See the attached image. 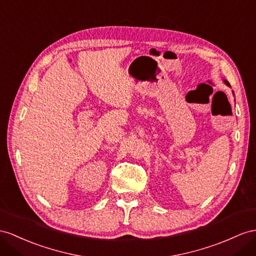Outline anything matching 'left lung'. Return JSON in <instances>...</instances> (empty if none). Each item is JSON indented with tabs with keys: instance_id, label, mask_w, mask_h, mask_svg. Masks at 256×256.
Segmentation results:
<instances>
[{
	"instance_id": "left-lung-1",
	"label": "left lung",
	"mask_w": 256,
	"mask_h": 256,
	"mask_svg": "<svg viewBox=\"0 0 256 256\" xmlns=\"http://www.w3.org/2000/svg\"><path fill=\"white\" fill-rule=\"evenodd\" d=\"M224 82H225V84H226V85H228V86H230V84H229V83H228V81L224 80Z\"/></svg>"
}]
</instances>
